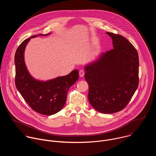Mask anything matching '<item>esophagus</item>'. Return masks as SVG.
<instances>
[{"instance_id":"34e87169","label":"esophagus","mask_w":156,"mask_h":156,"mask_svg":"<svg viewBox=\"0 0 156 156\" xmlns=\"http://www.w3.org/2000/svg\"><path fill=\"white\" fill-rule=\"evenodd\" d=\"M84 73H85V72H84V71L83 70H80V72H79V74H80V76L81 77L83 76L84 75Z\"/></svg>"}]
</instances>
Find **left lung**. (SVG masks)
<instances>
[{"label": "left lung", "mask_w": 156, "mask_h": 156, "mask_svg": "<svg viewBox=\"0 0 156 156\" xmlns=\"http://www.w3.org/2000/svg\"><path fill=\"white\" fill-rule=\"evenodd\" d=\"M114 49L85 67L89 85L88 100L98 112L113 114L123 110L139 84V57L135 48L125 37L106 33Z\"/></svg>", "instance_id": "1"}]
</instances>
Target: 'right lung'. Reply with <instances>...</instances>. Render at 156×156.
<instances>
[{
  "label": "right lung",
  "instance_id": "obj_1",
  "mask_svg": "<svg viewBox=\"0 0 156 156\" xmlns=\"http://www.w3.org/2000/svg\"><path fill=\"white\" fill-rule=\"evenodd\" d=\"M36 36L23 41L16 51L15 82L17 90L33 110L41 114L51 115L58 112L64 106L69 89L78 80L79 73L78 70H75L67 75L45 82L32 78L24 62V51L30 39Z\"/></svg>",
  "mask_w": 156,
  "mask_h": 156
}]
</instances>
